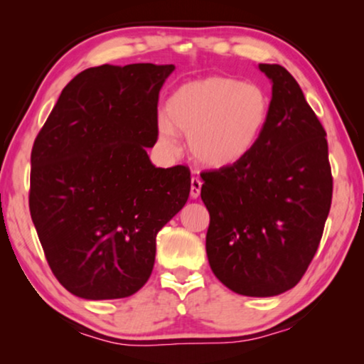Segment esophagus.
<instances>
[{
	"label": "esophagus",
	"instance_id": "esophagus-1",
	"mask_svg": "<svg viewBox=\"0 0 364 364\" xmlns=\"http://www.w3.org/2000/svg\"><path fill=\"white\" fill-rule=\"evenodd\" d=\"M200 188H202V181L197 177H192L191 181V197L192 198H198L200 196Z\"/></svg>",
	"mask_w": 364,
	"mask_h": 364
}]
</instances>
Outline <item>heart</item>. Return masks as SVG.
Listing matches in <instances>:
<instances>
[{"mask_svg": "<svg viewBox=\"0 0 364 364\" xmlns=\"http://www.w3.org/2000/svg\"><path fill=\"white\" fill-rule=\"evenodd\" d=\"M272 99L262 86L233 77H205L182 84L157 122V144L178 151L177 132L187 136L193 161L207 168H228L250 156L268 127Z\"/></svg>", "mask_w": 364, "mask_h": 364, "instance_id": "b5f03b06", "label": "heart"}]
</instances>
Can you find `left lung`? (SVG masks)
Here are the masks:
<instances>
[{"label":"left lung","instance_id":"obj_1","mask_svg":"<svg viewBox=\"0 0 364 364\" xmlns=\"http://www.w3.org/2000/svg\"><path fill=\"white\" fill-rule=\"evenodd\" d=\"M272 82L270 121L237 166L202 176L210 213L205 248L218 280L238 295L275 296L301 280L330 213L326 132L295 77L258 64Z\"/></svg>","mask_w":364,"mask_h":364}]
</instances>
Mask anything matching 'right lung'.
Listing matches in <instances>:
<instances>
[{
  "mask_svg": "<svg viewBox=\"0 0 364 364\" xmlns=\"http://www.w3.org/2000/svg\"><path fill=\"white\" fill-rule=\"evenodd\" d=\"M173 64L89 68L63 89L31 152L29 210L54 277L84 300L141 290L191 171L156 167L157 102Z\"/></svg>",
  "mask_w": 364,
  "mask_h": 364,
  "instance_id": "right-lung-1",
  "label": "right lung"
}]
</instances>
